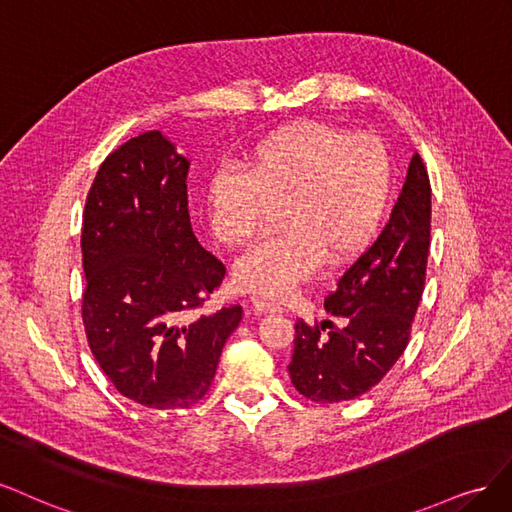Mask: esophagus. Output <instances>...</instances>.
<instances>
[{"label":"esophagus","instance_id":"obj_1","mask_svg":"<svg viewBox=\"0 0 512 512\" xmlns=\"http://www.w3.org/2000/svg\"><path fill=\"white\" fill-rule=\"evenodd\" d=\"M251 306H253V310L255 312H263V315H266V312H283V306L280 304H276V302H270V300H263V298H255L253 302H251Z\"/></svg>","mask_w":512,"mask_h":512}]
</instances>
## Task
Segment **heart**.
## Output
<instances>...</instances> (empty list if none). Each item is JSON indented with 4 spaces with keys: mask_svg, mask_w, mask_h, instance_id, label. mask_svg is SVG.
Masks as SVG:
<instances>
[{
    "mask_svg": "<svg viewBox=\"0 0 512 512\" xmlns=\"http://www.w3.org/2000/svg\"><path fill=\"white\" fill-rule=\"evenodd\" d=\"M244 172L214 174L206 206L225 244L249 242L283 206V232L257 242L236 263V283L283 298L329 266L353 261L374 240L393 191L389 146L372 134L351 136L321 121H295L263 136Z\"/></svg>",
    "mask_w": 512,
    "mask_h": 512,
    "instance_id": "obj_1",
    "label": "heart"
}]
</instances>
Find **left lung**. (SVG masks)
Segmentation results:
<instances>
[{
    "label": "left lung",
    "mask_w": 512,
    "mask_h": 512,
    "mask_svg": "<svg viewBox=\"0 0 512 512\" xmlns=\"http://www.w3.org/2000/svg\"><path fill=\"white\" fill-rule=\"evenodd\" d=\"M430 227V176L415 153L381 236L325 298V310L340 319V327L332 321L295 323L289 376L308 400H355L381 383L400 359L425 287Z\"/></svg>",
    "instance_id": "obj_1"
}]
</instances>
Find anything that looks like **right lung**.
<instances>
[{
    "mask_svg": "<svg viewBox=\"0 0 512 512\" xmlns=\"http://www.w3.org/2000/svg\"><path fill=\"white\" fill-rule=\"evenodd\" d=\"M187 172L189 159L146 131L104 159L82 214L91 353L121 395L157 410L204 398L242 321L238 304L197 315L225 266L193 234Z\"/></svg>",
    "mask_w": 512,
    "mask_h": 512,
    "instance_id": "add662e5",
    "label": "right lung"
}]
</instances>
